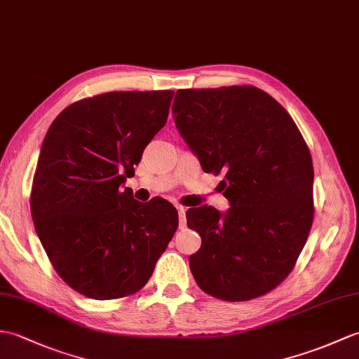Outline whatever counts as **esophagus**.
I'll return each instance as SVG.
<instances>
[{
	"instance_id": "obj_1",
	"label": "esophagus",
	"mask_w": 359,
	"mask_h": 359,
	"mask_svg": "<svg viewBox=\"0 0 359 359\" xmlns=\"http://www.w3.org/2000/svg\"><path fill=\"white\" fill-rule=\"evenodd\" d=\"M177 212H179V226H180V229H183V228L187 226V219H185L187 208H183V206H177Z\"/></svg>"
}]
</instances>
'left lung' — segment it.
<instances>
[{"label": "left lung", "mask_w": 359, "mask_h": 359, "mask_svg": "<svg viewBox=\"0 0 359 359\" xmlns=\"http://www.w3.org/2000/svg\"><path fill=\"white\" fill-rule=\"evenodd\" d=\"M174 123L231 208H189L202 237L189 269L203 292L248 302L294 269L313 222L311 151L290 114L252 86L177 90Z\"/></svg>", "instance_id": "8db88e82"}]
</instances>
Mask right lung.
<instances>
[{"mask_svg":"<svg viewBox=\"0 0 359 359\" xmlns=\"http://www.w3.org/2000/svg\"><path fill=\"white\" fill-rule=\"evenodd\" d=\"M174 91H110L57 114L41 147L30 211L57 275L93 299L136 294L179 226L166 200L140 203L127 177L166 123Z\"/></svg>","mask_w":359,"mask_h":359,"instance_id":"1","label":"right lung"}]
</instances>
